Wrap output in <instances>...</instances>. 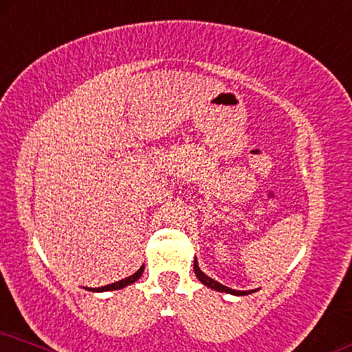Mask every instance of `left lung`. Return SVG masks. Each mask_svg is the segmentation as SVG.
Returning <instances> with one entry per match:
<instances>
[{
	"instance_id": "obj_1",
	"label": "left lung",
	"mask_w": 352,
	"mask_h": 352,
	"mask_svg": "<svg viewBox=\"0 0 352 352\" xmlns=\"http://www.w3.org/2000/svg\"><path fill=\"white\" fill-rule=\"evenodd\" d=\"M194 272H195V276H197L199 280L202 281V285L212 287V289H215V291H220V293H228V294H234V296H248L250 293H255V289H252V291H236V289H231V287L223 286L221 283L212 280V278L207 276L202 270H200L199 265H197V260H194Z\"/></svg>"
}]
</instances>
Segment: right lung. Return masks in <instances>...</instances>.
Returning <instances> with one entry per match:
<instances>
[{"instance_id": "add662e5", "label": "right lung", "mask_w": 352, "mask_h": 352, "mask_svg": "<svg viewBox=\"0 0 352 352\" xmlns=\"http://www.w3.org/2000/svg\"><path fill=\"white\" fill-rule=\"evenodd\" d=\"M144 268H145V267H140L139 270H137V272L134 273V275L127 276V278H124V280L116 281V283H111V285H107V286H102V287H95V289H90V291H97V293H100V291H115V289H122V287L129 286V285H132V283H135L137 280H139V278L142 276Z\"/></svg>"}]
</instances>
